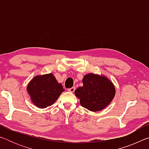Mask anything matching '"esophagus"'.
Returning <instances> with one entry per match:
<instances>
[{"label":"esophagus","mask_w":149,"mask_h":149,"mask_svg":"<svg viewBox=\"0 0 149 149\" xmlns=\"http://www.w3.org/2000/svg\"><path fill=\"white\" fill-rule=\"evenodd\" d=\"M75 90V88L74 87H73L72 88H70V89H68V91L69 92H71V93H74Z\"/></svg>","instance_id":"34e87169"}]
</instances>
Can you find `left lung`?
I'll list each match as a JSON object with an SVG mask.
<instances>
[{
  "label": "left lung",
  "mask_w": 149,
  "mask_h": 149,
  "mask_svg": "<svg viewBox=\"0 0 149 149\" xmlns=\"http://www.w3.org/2000/svg\"><path fill=\"white\" fill-rule=\"evenodd\" d=\"M84 85L75 91L83 107L92 112L104 109L110 104L115 95V87L104 76L88 74L82 80Z\"/></svg>",
  "instance_id": "1"
}]
</instances>
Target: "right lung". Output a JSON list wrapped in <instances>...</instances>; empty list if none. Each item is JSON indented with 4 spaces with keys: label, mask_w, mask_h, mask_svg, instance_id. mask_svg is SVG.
Listing matches in <instances>:
<instances>
[{
    "label": "right lung",
    "mask_w": 149,
    "mask_h": 149,
    "mask_svg": "<svg viewBox=\"0 0 149 149\" xmlns=\"http://www.w3.org/2000/svg\"><path fill=\"white\" fill-rule=\"evenodd\" d=\"M27 90L33 103L41 108L51 106L64 91L52 74L35 76L27 85Z\"/></svg>",
    "instance_id": "obj_1"
}]
</instances>
